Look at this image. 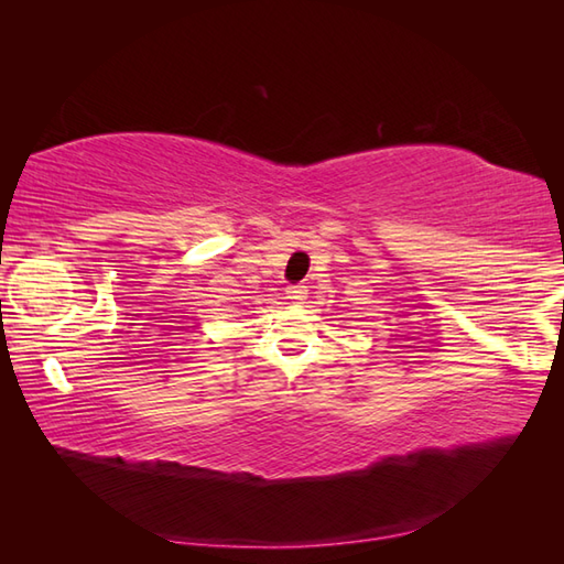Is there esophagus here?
<instances>
[{
  "label": "esophagus",
  "mask_w": 564,
  "mask_h": 564,
  "mask_svg": "<svg viewBox=\"0 0 564 564\" xmlns=\"http://www.w3.org/2000/svg\"><path fill=\"white\" fill-rule=\"evenodd\" d=\"M285 295H289L293 303H303L305 297H307V285L293 283V285H289V289H285Z\"/></svg>",
  "instance_id": "obj_1"
}]
</instances>
